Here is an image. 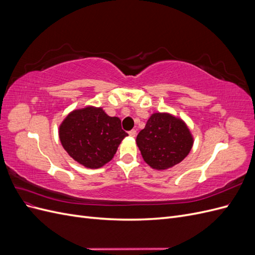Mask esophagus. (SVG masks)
<instances>
[{"label":"esophagus","instance_id":"esophagus-1","mask_svg":"<svg viewBox=\"0 0 255 255\" xmlns=\"http://www.w3.org/2000/svg\"><path fill=\"white\" fill-rule=\"evenodd\" d=\"M128 135H129L130 137H135V136H136V130H135V129L129 130V132H128Z\"/></svg>","mask_w":255,"mask_h":255}]
</instances>
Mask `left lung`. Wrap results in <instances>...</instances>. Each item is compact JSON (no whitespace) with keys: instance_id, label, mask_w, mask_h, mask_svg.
<instances>
[{"instance_id":"obj_1","label":"left lung","mask_w":255,"mask_h":255,"mask_svg":"<svg viewBox=\"0 0 255 255\" xmlns=\"http://www.w3.org/2000/svg\"><path fill=\"white\" fill-rule=\"evenodd\" d=\"M136 142L146 164L165 170L188 155L194 138L182 119L168 113H154L137 135Z\"/></svg>"}]
</instances>
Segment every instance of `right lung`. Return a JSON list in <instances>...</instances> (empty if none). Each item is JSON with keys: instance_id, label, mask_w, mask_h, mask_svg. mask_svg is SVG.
Wrapping results in <instances>:
<instances>
[{"instance_id": "obj_1", "label": "right lung", "mask_w": 255, "mask_h": 255, "mask_svg": "<svg viewBox=\"0 0 255 255\" xmlns=\"http://www.w3.org/2000/svg\"><path fill=\"white\" fill-rule=\"evenodd\" d=\"M59 139L74 160L86 168H101L117 152L128 133L118 117H110L101 107L72 111L59 126Z\"/></svg>"}]
</instances>
